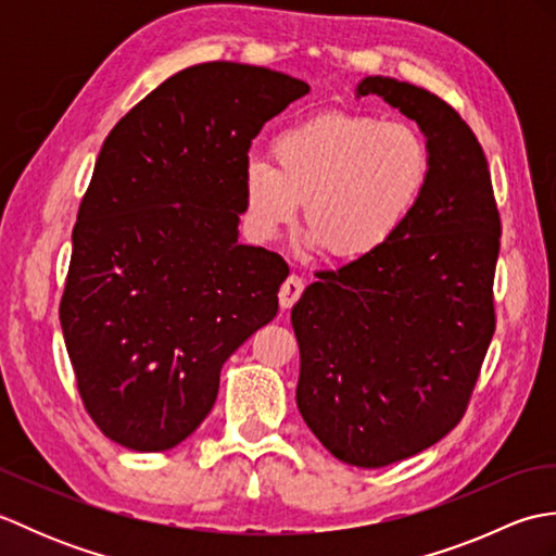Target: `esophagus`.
Segmentation results:
<instances>
[{
  "label": "esophagus",
  "instance_id": "1",
  "mask_svg": "<svg viewBox=\"0 0 556 556\" xmlns=\"http://www.w3.org/2000/svg\"><path fill=\"white\" fill-rule=\"evenodd\" d=\"M303 279L299 277V275H291V277H287V281L285 285H281V289H279V305L281 308H291L293 303H296L299 299H301V293H303Z\"/></svg>",
  "mask_w": 556,
  "mask_h": 556
}]
</instances>
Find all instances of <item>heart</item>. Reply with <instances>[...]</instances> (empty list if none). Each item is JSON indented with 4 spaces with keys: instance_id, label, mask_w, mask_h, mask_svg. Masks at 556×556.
Returning a JSON list of instances; mask_svg holds the SVG:
<instances>
[{
    "instance_id": "b5f03b06",
    "label": "heart",
    "mask_w": 556,
    "mask_h": 556,
    "mask_svg": "<svg viewBox=\"0 0 556 556\" xmlns=\"http://www.w3.org/2000/svg\"><path fill=\"white\" fill-rule=\"evenodd\" d=\"M267 157L243 164L248 227L275 239L303 203V224L327 255L353 260L384 245L430 179V148L418 128L370 114L323 112L291 124Z\"/></svg>"
}]
</instances>
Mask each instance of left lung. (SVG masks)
I'll return each mask as SVG.
<instances>
[{
	"instance_id": "1",
	"label": "left lung",
	"mask_w": 556,
	"mask_h": 556,
	"mask_svg": "<svg viewBox=\"0 0 556 556\" xmlns=\"http://www.w3.org/2000/svg\"><path fill=\"white\" fill-rule=\"evenodd\" d=\"M420 126L432 167L399 231L353 263L315 271L293 305L305 425L339 460L380 468L440 442L464 418L494 334L502 222L485 152L425 88L368 76Z\"/></svg>"
}]
</instances>
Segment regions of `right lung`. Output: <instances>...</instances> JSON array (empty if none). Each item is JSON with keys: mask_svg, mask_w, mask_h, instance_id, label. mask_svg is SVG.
Instances as JSON below:
<instances>
[{"mask_svg": "<svg viewBox=\"0 0 556 556\" xmlns=\"http://www.w3.org/2000/svg\"><path fill=\"white\" fill-rule=\"evenodd\" d=\"M305 92L271 68L195 64L104 138L59 320L83 406L112 442H184L215 406L222 365L277 315L289 265L239 243L243 164L260 128Z\"/></svg>", "mask_w": 556, "mask_h": 556, "instance_id": "obj_1", "label": "right lung"}]
</instances>
